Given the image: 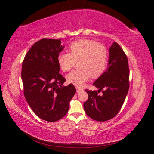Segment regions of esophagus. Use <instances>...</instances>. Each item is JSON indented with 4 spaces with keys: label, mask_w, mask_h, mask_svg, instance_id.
Returning a JSON list of instances; mask_svg holds the SVG:
<instances>
[{
    "label": "esophagus",
    "mask_w": 154,
    "mask_h": 154,
    "mask_svg": "<svg viewBox=\"0 0 154 154\" xmlns=\"http://www.w3.org/2000/svg\"><path fill=\"white\" fill-rule=\"evenodd\" d=\"M76 92H82L83 91V89L82 88H80L78 87H76Z\"/></svg>",
    "instance_id": "esophagus-1"
}]
</instances>
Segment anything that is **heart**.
Segmentation results:
<instances>
[{
  "mask_svg": "<svg viewBox=\"0 0 154 154\" xmlns=\"http://www.w3.org/2000/svg\"><path fill=\"white\" fill-rule=\"evenodd\" d=\"M71 53H62L58 57V66L63 72L71 70L76 62L80 69L67 74L69 83L81 86L91 76L100 77L104 72L109 62V52L105 46L96 41L79 40L69 46Z\"/></svg>",
  "mask_w": 154,
  "mask_h": 154,
  "instance_id": "b5f03b06",
  "label": "heart"
}]
</instances>
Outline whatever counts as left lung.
<instances>
[{
  "mask_svg": "<svg viewBox=\"0 0 154 154\" xmlns=\"http://www.w3.org/2000/svg\"><path fill=\"white\" fill-rule=\"evenodd\" d=\"M93 85L99 90H85L88 97L83 107L87 115L97 122L113 118L122 109L129 89L128 58L118 43L111 45L108 68Z\"/></svg>",
  "mask_w": 154,
  "mask_h": 154,
  "instance_id": "1",
  "label": "left lung"
}]
</instances>
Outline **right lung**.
Listing matches in <instances>:
<instances>
[{"label": "right lung", "instance_id": "obj_1", "mask_svg": "<svg viewBox=\"0 0 154 154\" xmlns=\"http://www.w3.org/2000/svg\"><path fill=\"white\" fill-rule=\"evenodd\" d=\"M61 39L43 38L32 45L22 62L21 77L25 98L35 114L46 122H54L64 117L69 102L76 92L59 74V53L64 46Z\"/></svg>", "mask_w": 154, "mask_h": 154}]
</instances>
